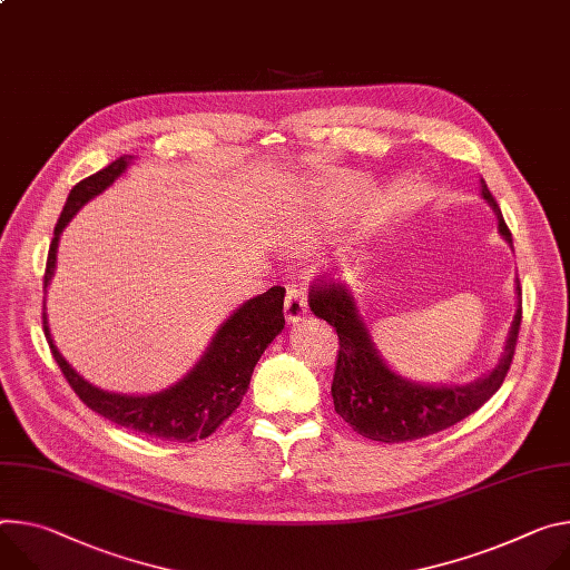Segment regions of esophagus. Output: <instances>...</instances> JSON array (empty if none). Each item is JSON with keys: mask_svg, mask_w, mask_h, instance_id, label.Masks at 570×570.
Masks as SVG:
<instances>
[{"mask_svg": "<svg viewBox=\"0 0 570 570\" xmlns=\"http://www.w3.org/2000/svg\"><path fill=\"white\" fill-rule=\"evenodd\" d=\"M306 316V293L297 286H288L284 299V318L288 325H297Z\"/></svg>", "mask_w": 570, "mask_h": 570, "instance_id": "obj_1", "label": "esophagus"}]
</instances>
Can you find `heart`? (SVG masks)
<instances>
[{"instance_id":"1","label":"heart","mask_w":570,"mask_h":570,"mask_svg":"<svg viewBox=\"0 0 570 570\" xmlns=\"http://www.w3.org/2000/svg\"><path fill=\"white\" fill-rule=\"evenodd\" d=\"M354 193H356V184L350 181L345 184V188H338L325 195L314 209L312 220L304 223L302 238H318L327 232H334L347 225L352 214L356 212V197H352Z\"/></svg>"}]
</instances>
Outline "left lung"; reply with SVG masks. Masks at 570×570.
<instances>
[{"mask_svg":"<svg viewBox=\"0 0 570 570\" xmlns=\"http://www.w3.org/2000/svg\"><path fill=\"white\" fill-rule=\"evenodd\" d=\"M480 195L491 206L498 220V234L511 243V234L500 214L487 181L480 177ZM515 314L509 325L507 338L495 366L482 377L465 384H425L413 382L395 373L377 343L373 341L371 327L358 308V299L345 286L318 288L312 293L308 306L314 316L327 321L338 334V361L332 384L334 409L350 428L371 441L404 443L423 439L471 416L502 384L515 338L521 327V282L515 277Z\"/></svg>","mask_w":570,"mask_h":570,"instance_id":"1","label":"left lung"}]
</instances>
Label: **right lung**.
<instances>
[{"label": "right lung", "instance_id": "obj_1", "mask_svg": "<svg viewBox=\"0 0 570 570\" xmlns=\"http://www.w3.org/2000/svg\"><path fill=\"white\" fill-rule=\"evenodd\" d=\"M136 161L131 154L116 159L107 168L79 181L63 206V214L55 227L47 268H45V293L57 271L59 240L68 223L77 216L83 204L105 193L127 168ZM284 288L273 286L264 295L252 297L236 306L234 312L216 330L209 347L204 350L197 364L175 384L147 395H127L105 391L83 380L59 352L49 332L47 314H42V327L51 354L79 400L107 421L140 432L149 439L190 443L206 439L216 428L227 421L238 409L256 361L266 347L284 330Z\"/></svg>", "mask_w": 570, "mask_h": 570}]
</instances>
